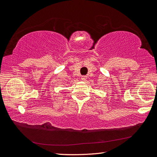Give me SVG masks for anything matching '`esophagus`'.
<instances>
[{"label": "esophagus", "instance_id": "obj_1", "mask_svg": "<svg viewBox=\"0 0 157 157\" xmlns=\"http://www.w3.org/2000/svg\"><path fill=\"white\" fill-rule=\"evenodd\" d=\"M81 79L83 82H86L87 80V77L86 76H82L81 78Z\"/></svg>", "mask_w": 157, "mask_h": 157}]
</instances>
